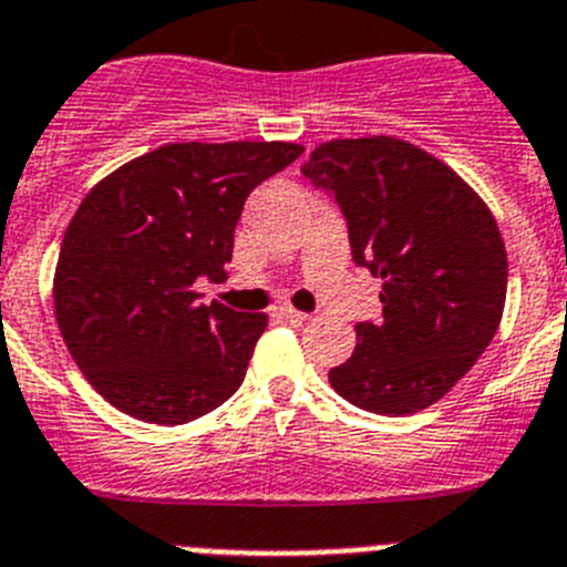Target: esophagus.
<instances>
[{"label":"esophagus","mask_w":567,"mask_h":567,"mask_svg":"<svg viewBox=\"0 0 567 567\" xmlns=\"http://www.w3.org/2000/svg\"><path fill=\"white\" fill-rule=\"evenodd\" d=\"M278 315H280V318H287L289 323H303V320L309 318L307 312H298V309H292V307H280Z\"/></svg>","instance_id":"34e87169"}]
</instances>
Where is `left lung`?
Wrapping results in <instances>:
<instances>
[{
    "label": "left lung",
    "mask_w": 567,
    "mask_h": 567,
    "mask_svg": "<svg viewBox=\"0 0 567 567\" xmlns=\"http://www.w3.org/2000/svg\"><path fill=\"white\" fill-rule=\"evenodd\" d=\"M300 173L334 195L352 260L383 280V320L354 327L329 383L365 412L429 409L497 334L508 258L494 215L452 167L389 135L320 144Z\"/></svg>",
    "instance_id": "1"
}]
</instances>
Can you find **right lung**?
Returning <instances> with one entry per match:
<instances>
[{
    "instance_id": "obj_1",
    "label": "right lung",
    "mask_w": 567,
    "mask_h": 567,
    "mask_svg": "<svg viewBox=\"0 0 567 567\" xmlns=\"http://www.w3.org/2000/svg\"><path fill=\"white\" fill-rule=\"evenodd\" d=\"M303 153L289 142L167 144L84 195L62 240L53 303L90 385L118 412L182 425L244 383L267 315L204 307L260 182Z\"/></svg>"
}]
</instances>
